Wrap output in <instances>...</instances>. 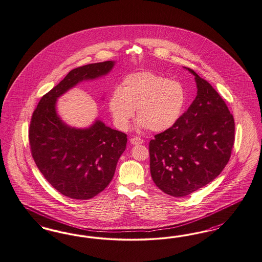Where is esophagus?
I'll use <instances>...</instances> for the list:
<instances>
[{
  "mask_svg": "<svg viewBox=\"0 0 262 262\" xmlns=\"http://www.w3.org/2000/svg\"><path fill=\"white\" fill-rule=\"evenodd\" d=\"M130 143L132 144H134V145H137V144H141V143H143V139L142 138H140V137H137V136H135V137H133V138H130Z\"/></svg>",
  "mask_w": 262,
  "mask_h": 262,
  "instance_id": "obj_1",
  "label": "esophagus"
}]
</instances>
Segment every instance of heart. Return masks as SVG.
<instances>
[{"label":"heart","instance_id":"heart-1","mask_svg":"<svg viewBox=\"0 0 262 262\" xmlns=\"http://www.w3.org/2000/svg\"><path fill=\"white\" fill-rule=\"evenodd\" d=\"M185 93L182 85L153 72L126 76L120 89L110 94L108 107L116 126L126 129L136 110L139 126L163 132L173 126L182 113Z\"/></svg>","mask_w":262,"mask_h":262}]
</instances>
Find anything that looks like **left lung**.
<instances>
[{
  "label": "left lung",
  "mask_w": 262,
  "mask_h": 262,
  "mask_svg": "<svg viewBox=\"0 0 262 262\" xmlns=\"http://www.w3.org/2000/svg\"><path fill=\"white\" fill-rule=\"evenodd\" d=\"M197 96L178 122L149 143L150 171L164 193L184 197L225 168L235 141V122L225 101L194 70Z\"/></svg>",
  "instance_id": "obj_1"
}]
</instances>
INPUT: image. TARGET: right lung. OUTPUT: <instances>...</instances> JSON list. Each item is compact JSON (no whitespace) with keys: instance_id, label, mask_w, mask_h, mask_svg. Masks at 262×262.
<instances>
[{"instance_id":"add662e5","label":"right lung","mask_w":262,"mask_h":262,"mask_svg":"<svg viewBox=\"0 0 262 262\" xmlns=\"http://www.w3.org/2000/svg\"><path fill=\"white\" fill-rule=\"evenodd\" d=\"M113 65L104 61L71 70L42 95L32 114L28 136L32 157L53 188L71 199H92L109 185L127 139L126 134L100 121L86 129L64 125L55 101L79 82L108 73Z\"/></svg>"}]
</instances>
